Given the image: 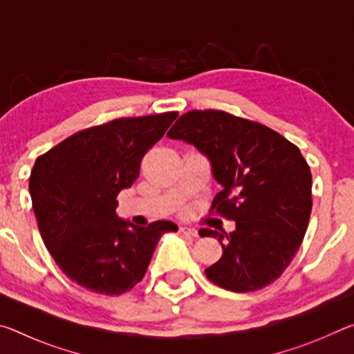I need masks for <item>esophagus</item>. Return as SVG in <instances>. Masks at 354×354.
<instances>
[{
    "label": "esophagus",
    "instance_id": "34e87169",
    "mask_svg": "<svg viewBox=\"0 0 354 354\" xmlns=\"http://www.w3.org/2000/svg\"><path fill=\"white\" fill-rule=\"evenodd\" d=\"M179 232L184 236H189V237H198V231L195 230V227H189V226H181L179 227Z\"/></svg>",
    "mask_w": 354,
    "mask_h": 354
}]
</instances>
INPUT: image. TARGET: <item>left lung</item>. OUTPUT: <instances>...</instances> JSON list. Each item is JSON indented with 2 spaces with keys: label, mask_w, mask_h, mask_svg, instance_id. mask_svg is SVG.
Masks as SVG:
<instances>
[{
  "label": "left lung",
  "mask_w": 354,
  "mask_h": 354,
  "mask_svg": "<svg viewBox=\"0 0 354 354\" xmlns=\"http://www.w3.org/2000/svg\"><path fill=\"white\" fill-rule=\"evenodd\" d=\"M167 136L207 156L221 184L211 212L236 221L230 234L200 230L223 248L207 279L232 292L274 283L295 257L313 209V175L298 147L266 124L214 109L183 113Z\"/></svg>",
  "instance_id": "left-lung-1"
}]
</instances>
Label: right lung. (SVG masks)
Listing matches in <instances>:
<instances>
[{"mask_svg":"<svg viewBox=\"0 0 354 354\" xmlns=\"http://www.w3.org/2000/svg\"><path fill=\"white\" fill-rule=\"evenodd\" d=\"M178 112L115 118L57 143L29 176L32 209L59 268L87 290L122 295L145 277L171 221L136 226L115 215L117 195L139 176L142 158Z\"/></svg>","mask_w":354,"mask_h":354,"instance_id":"add662e5","label":"right lung"}]
</instances>
